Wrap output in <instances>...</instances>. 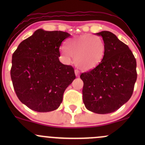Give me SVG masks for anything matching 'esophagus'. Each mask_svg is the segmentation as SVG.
<instances>
[{"mask_svg":"<svg viewBox=\"0 0 145 145\" xmlns=\"http://www.w3.org/2000/svg\"><path fill=\"white\" fill-rule=\"evenodd\" d=\"M75 74H76V76L78 77L80 75V71L78 70V69H75Z\"/></svg>","mask_w":145,"mask_h":145,"instance_id":"1","label":"esophagus"}]
</instances>
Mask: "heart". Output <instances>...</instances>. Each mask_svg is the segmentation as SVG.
<instances>
[{
    "label": "heart",
    "mask_w": 145,
    "mask_h": 145,
    "mask_svg": "<svg viewBox=\"0 0 145 145\" xmlns=\"http://www.w3.org/2000/svg\"><path fill=\"white\" fill-rule=\"evenodd\" d=\"M62 54L67 60L71 56L75 64L82 70L93 69L104 59L106 46L101 37L92 34H84L67 41Z\"/></svg>",
    "instance_id": "1"
}]
</instances>
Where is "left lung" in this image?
<instances>
[{
    "label": "left lung",
    "instance_id": "8db88e82",
    "mask_svg": "<svg viewBox=\"0 0 145 145\" xmlns=\"http://www.w3.org/2000/svg\"><path fill=\"white\" fill-rule=\"evenodd\" d=\"M106 46L104 59L92 70L82 73L83 102L86 109L108 114L130 99L137 79L136 61L129 48L109 31L96 33Z\"/></svg>",
    "mask_w": 145,
    "mask_h": 145
}]
</instances>
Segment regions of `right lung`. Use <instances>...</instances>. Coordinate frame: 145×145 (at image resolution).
Returning a JSON list of instances; mask_svg holds the SVG:
<instances>
[{
	"instance_id": "add662e5",
	"label": "right lung",
	"mask_w": 145,
	"mask_h": 145,
	"mask_svg": "<svg viewBox=\"0 0 145 145\" xmlns=\"http://www.w3.org/2000/svg\"><path fill=\"white\" fill-rule=\"evenodd\" d=\"M70 35L38 29L19 44L12 55L11 78L22 104L33 110H55L76 78L71 66L60 62L59 48Z\"/></svg>"
}]
</instances>
